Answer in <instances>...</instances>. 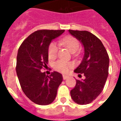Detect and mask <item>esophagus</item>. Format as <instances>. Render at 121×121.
Masks as SVG:
<instances>
[{
    "instance_id": "esophagus-1",
    "label": "esophagus",
    "mask_w": 121,
    "mask_h": 121,
    "mask_svg": "<svg viewBox=\"0 0 121 121\" xmlns=\"http://www.w3.org/2000/svg\"><path fill=\"white\" fill-rule=\"evenodd\" d=\"M63 80H66V79L67 78H68V76H66V75H63Z\"/></svg>"
}]
</instances>
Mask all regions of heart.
Returning <instances> with one entry per match:
<instances>
[{
    "label": "heart",
    "mask_w": 121,
    "mask_h": 121,
    "mask_svg": "<svg viewBox=\"0 0 121 121\" xmlns=\"http://www.w3.org/2000/svg\"><path fill=\"white\" fill-rule=\"evenodd\" d=\"M60 42L73 52L78 50L80 46L78 39L73 35H67L61 39ZM58 47L57 44L54 42L50 43L48 48V55L49 58H55L58 55ZM73 67V64L71 62L62 60H60L54 63V68L56 71L64 74L68 73Z\"/></svg>",
    "instance_id": "b5f03b06"
}]
</instances>
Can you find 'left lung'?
<instances>
[{"label": "left lung", "instance_id": "left-lung-1", "mask_svg": "<svg viewBox=\"0 0 121 121\" xmlns=\"http://www.w3.org/2000/svg\"><path fill=\"white\" fill-rule=\"evenodd\" d=\"M69 31L84 45V58L74 72L86 77L82 80H76V86L71 91V98L78 104H89L104 89L108 76L109 56L101 41L91 32Z\"/></svg>", "mask_w": 121, "mask_h": 121}]
</instances>
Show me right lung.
I'll return each instance as SVG.
<instances>
[{
    "label": "right lung",
    "mask_w": 121,
    "mask_h": 121,
    "mask_svg": "<svg viewBox=\"0 0 121 121\" xmlns=\"http://www.w3.org/2000/svg\"><path fill=\"white\" fill-rule=\"evenodd\" d=\"M64 30H39L24 40L18 50L16 72L22 91L30 100L48 105L55 99L63 80L60 73L54 71L49 76L41 73L48 62V48L52 40Z\"/></svg>",
    "instance_id": "obj_1"
}]
</instances>
